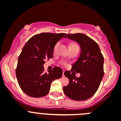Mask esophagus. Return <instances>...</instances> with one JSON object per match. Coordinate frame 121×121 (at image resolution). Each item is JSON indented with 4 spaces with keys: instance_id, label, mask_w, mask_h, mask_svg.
Segmentation results:
<instances>
[{
    "instance_id": "esophagus-1",
    "label": "esophagus",
    "mask_w": 121,
    "mask_h": 121,
    "mask_svg": "<svg viewBox=\"0 0 121 121\" xmlns=\"http://www.w3.org/2000/svg\"><path fill=\"white\" fill-rule=\"evenodd\" d=\"M63 77L64 76V72H63Z\"/></svg>"
}]
</instances>
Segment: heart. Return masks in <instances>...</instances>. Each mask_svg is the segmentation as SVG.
<instances>
[{"mask_svg": "<svg viewBox=\"0 0 121 121\" xmlns=\"http://www.w3.org/2000/svg\"><path fill=\"white\" fill-rule=\"evenodd\" d=\"M75 45V44H72V45ZM58 47H59V43H57L56 44L54 45V48H53V52L54 53H57V50H58Z\"/></svg>", "mask_w": 121, "mask_h": 121, "instance_id": "1", "label": "heart"}]
</instances>
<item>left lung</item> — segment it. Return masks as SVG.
<instances>
[{
  "mask_svg": "<svg viewBox=\"0 0 121 121\" xmlns=\"http://www.w3.org/2000/svg\"><path fill=\"white\" fill-rule=\"evenodd\" d=\"M78 42L80 46V53L78 60L72 66V71L79 73L77 78L73 73L64 72L69 79V84L63 87L65 95L74 100H87L96 92L104 75V58L98 43L82 33L68 34L65 36Z\"/></svg>",
  "mask_w": 121,
  "mask_h": 121,
  "instance_id": "left-lung-1",
  "label": "left lung"
}]
</instances>
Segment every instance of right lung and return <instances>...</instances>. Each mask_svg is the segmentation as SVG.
<instances>
[{"label":"right lung","mask_w":121,"mask_h":121,"mask_svg":"<svg viewBox=\"0 0 121 121\" xmlns=\"http://www.w3.org/2000/svg\"><path fill=\"white\" fill-rule=\"evenodd\" d=\"M65 35L42 33L31 37L23 46L15 72L19 87L28 96H45L49 92L52 82L61 78V68L56 67L45 72L43 64L46 59L53 57L54 45Z\"/></svg>","instance_id":"obj_1"}]
</instances>
